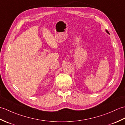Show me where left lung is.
<instances>
[{"label": "left lung", "mask_w": 125, "mask_h": 125, "mask_svg": "<svg viewBox=\"0 0 125 125\" xmlns=\"http://www.w3.org/2000/svg\"><path fill=\"white\" fill-rule=\"evenodd\" d=\"M106 32H107L108 34H110V33H109V32H108L107 30H106Z\"/></svg>", "instance_id": "left-lung-1"}]
</instances>
